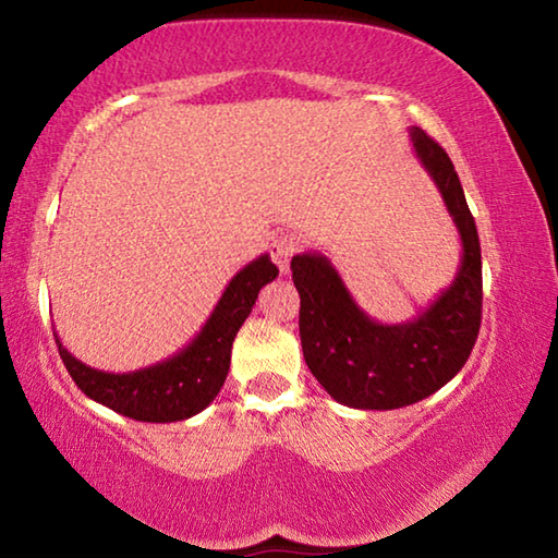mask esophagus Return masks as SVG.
Wrapping results in <instances>:
<instances>
[{"label":"esophagus","mask_w":558,"mask_h":558,"mask_svg":"<svg viewBox=\"0 0 558 558\" xmlns=\"http://www.w3.org/2000/svg\"><path fill=\"white\" fill-rule=\"evenodd\" d=\"M300 248V239L295 233H278L276 239L270 243V258L276 260V266L280 268V272H288L290 260L295 256Z\"/></svg>","instance_id":"1"}]
</instances>
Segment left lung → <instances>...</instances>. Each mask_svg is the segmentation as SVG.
<instances>
[{"mask_svg":"<svg viewBox=\"0 0 558 558\" xmlns=\"http://www.w3.org/2000/svg\"><path fill=\"white\" fill-rule=\"evenodd\" d=\"M411 140L462 241L450 288L409 323L381 325L356 305L325 256L302 253L290 263L300 292L302 354L325 391L349 409L391 411L436 393L465 366L483 319L477 226L456 167L421 128H411Z\"/></svg>","mask_w":558,"mask_h":558,"instance_id":"1","label":"left lung"}]
</instances>
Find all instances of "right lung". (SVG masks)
Returning <instances> with one entry per match:
<instances>
[{
	"label": "right lung",
	"instance_id": "1",
	"mask_svg": "<svg viewBox=\"0 0 558 558\" xmlns=\"http://www.w3.org/2000/svg\"><path fill=\"white\" fill-rule=\"evenodd\" d=\"M276 278L278 268L270 256L251 260L231 278L202 332L182 352L137 372L110 374L93 369L61 344L59 335L53 332V337L71 379L88 399L135 421H184L202 413L221 391L235 332L251 315L260 288Z\"/></svg>",
	"mask_w": 558,
	"mask_h": 558
}]
</instances>
